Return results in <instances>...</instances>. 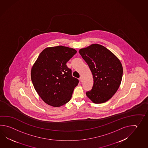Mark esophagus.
<instances>
[{"label": "esophagus", "mask_w": 148, "mask_h": 148, "mask_svg": "<svg viewBox=\"0 0 148 148\" xmlns=\"http://www.w3.org/2000/svg\"><path fill=\"white\" fill-rule=\"evenodd\" d=\"M79 80H80V82H82V77H80V78H79Z\"/></svg>", "instance_id": "34e87169"}]
</instances>
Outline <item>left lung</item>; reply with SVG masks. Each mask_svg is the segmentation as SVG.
Returning a JSON list of instances; mask_svg holds the SVG:
<instances>
[{
    "label": "left lung",
    "instance_id": "1",
    "mask_svg": "<svg viewBox=\"0 0 148 148\" xmlns=\"http://www.w3.org/2000/svg\"><path fill=\"white\" fill-rule=\"evenodd\" d=\"M87 63L94 79V84L86 95L93 103L101 104L109 100L120 87L123 67L119 59L107 48L98 44L79 50Z\"/></svg>",
    "mask_w": 148,
    "mask_h": 148
}]
</instances>
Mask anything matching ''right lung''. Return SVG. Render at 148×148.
Here are the masks:
<instances>
[{"label": "right lung", "mask_w": 148, "mask_h": 148, "mask_svg": "<svg viewBox=\"0 0 148 148\" xmlns=\"http://www.w3.org/2000/svg\"><path fill=\"white\" fill-rule=\"evenodd\" d=\"M77 53L70 47H47L38 56L32 67L31 79L35 89L45 103L60 107L70 100L79 80L72 75L66 63Z\"/></svg>", "instance_id": "add662e5"}]
</instances>
